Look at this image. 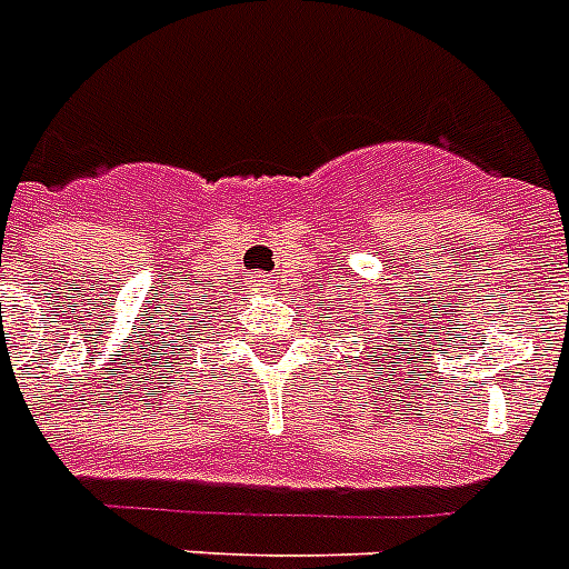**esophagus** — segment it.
<instances>
[{"label": "esophagus", "instance_id": "34e87169", "mask_svg": "<svg viewBox=\"0 0 569 569\" xmlns=\"http://www.w3.org/2000/svg\"><path fill=\"white\" fill-rule=\"evenodd\" d=\"M248 283H251L253 289H260V292H271V289H274L269 280V274H251L248 277Z\"/></svg>", "mask_w": 569, "mask_h": 569}]
</instances>
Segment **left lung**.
<instances>
[{"mask_svg": "<svg viewBox=\"0 0 569 569\" xmlns=\"http://www.w3.org/2000/svg\"><path fill=\"white\" fill-rule=\"evenodd\" d=\"M350 321H353V318H350ZM389 348H395V345H373V350H377V357H373L371 362H380V359H382V362H389V359H395L389 353ZM397 350H400V348H397ZM409 362H412V359H409ZM359 371H362V365H359ZM391 373H395V368H391Z\"/></svg>", "mask_w": 569, "mask_h": 569, "instance_id": "left-lung-1", "label": "left lung"}]
</instances>
